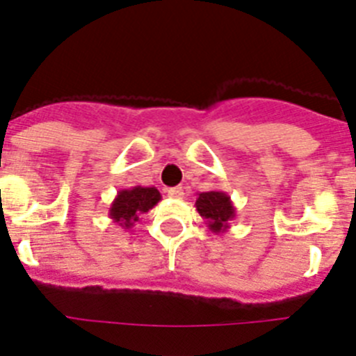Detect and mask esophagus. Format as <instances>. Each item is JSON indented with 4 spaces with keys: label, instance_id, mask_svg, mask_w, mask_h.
I'll use <instances>...</instances> for the list:
<instances>
[{
    "label": "esophagus",
    "instance_id": "esophagus-1",
    "mask_svg": "<svg viewBox=\"0 0 356 356\" xmlns=\"http://www.w3.org/2000/svg\"><path fill=\"white\" fill-rule=\"evenodd\" d=\"M166 193H168V197H172V198H182L184 197V188H182V186L168 188V190H166Z\"/></svg>",
    "mask_w": 356,
    "mask_h": 356
}]
</instances>
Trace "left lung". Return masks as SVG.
Here are the masks:
<instances>
[{
  "mask_svg": "<svg viewBox=\"0 0 356 356\" xmlns=\"http://www.w3.org/2000/svg\"><path fill=\"white\" fill-rule=\"evenodd\" d=\"M195 207L214 234L227 232L230 229V222L236 218V207L225 191L214 190L198 193Z\"/></svg>",
  "mask_w": 356,
  "mask_h": 356,
  "instance_id": "obj_1",
  "label": "left lung"
}]
</instances>
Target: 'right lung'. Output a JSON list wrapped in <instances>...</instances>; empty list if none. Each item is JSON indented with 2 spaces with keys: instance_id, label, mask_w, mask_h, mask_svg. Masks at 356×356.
<instances>
[{
  "instance_id": "1",
  "label": "right lung",
  "mask_w": 356,
  "mask_h": 356,
  "mask_svg": "<svg viewBox=\"0 0 356 356\" xmlns=\"http://www.w3.org/2000/svg\"><path fill=\"white\" fill-rule=\"evenodd\" d=\"M161 200V193L154 186H133L120 190L111 202L110 218L122 229H131L140 216L149 213Z\"/></svg>"
}]
</instances>
